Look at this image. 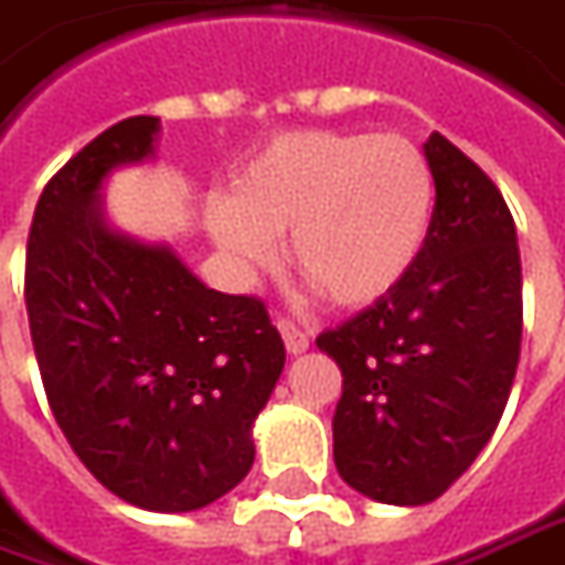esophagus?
<instances>
[{"mask_svg":"<svg viewBox=\"0 0 565 565\" xmlns=\"http://www.w3.org/2000/svg\"><path fill=\"white\" fill-rule=\"evenodd\" d=\"M278 331H281L284 347H287V353H290V356H300V353L309 350V334L300 331V328H297L290 319H278Z\"/></svg>","mask_w":565,"mask_h":565,"instance_id":"obj_1","label":"esophagus"}]
</instances>
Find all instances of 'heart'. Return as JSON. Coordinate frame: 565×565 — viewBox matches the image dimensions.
Listing matches in <instances>:
<instances>
[{
  "label": "heart",
  "instance_id": "obj_1",
  "mask_svg": "<svg viewBox=\"0 0 565 565\" xmlns=\"http://www.w3.org/2000/svg\"><path fill=\"white\" fill-rule=\"evenodd\" d=\"M438 186L422 149L399 134L290 130L246 162L231 203L212 209L215 244L241 265L290 259L334 306L365 309L416 268Z\"/></svg>",
  "mask_w": 565,
  "mask_h": 565
}]
</instances>
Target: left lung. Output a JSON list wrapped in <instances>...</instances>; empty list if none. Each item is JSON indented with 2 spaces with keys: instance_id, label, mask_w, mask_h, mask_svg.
Listing matches in <instances>:
<instances>
[{
  "instance_id": "left-lung-1",
  "label": "left lung",
  "mask_w": 565,
  "mask_h": 565,
  "mask_svg": "<svg viewBox=\"0 0 565 565\" xmlns=\"http://www.w3.org/2000/svg\"><path fill=\"white\" fill-rule=\"evenodd\" d=\"M425 156L438 203L394 294L316 343L341 365L334 462L360 494L438 500L491 440L519 365L522 263L503 193L438 130Z\"/></svg>"
}]
</instances>
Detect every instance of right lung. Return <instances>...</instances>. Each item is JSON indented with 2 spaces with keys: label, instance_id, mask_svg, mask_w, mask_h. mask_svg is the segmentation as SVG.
<instances>
[{
  "label": "right lung",
  "instance_id": "obj_1",
  "mask_svg": "<svg viewBox=\"0 0 565 565\" xmlns=\"http://www.w3.org/2000/svg\"><path fill=\"white\" fill-rule=\"evenodd\" d=\"M159 118L89 140L33 212L30 338L52 416L99 484L152 513H190L253 466V422L284 369L256 297L205 287L171 246L106 224L103 181L152 156Z\"/></svg>",
  "mask_w": 565,
  "mask_h": 565
}]
</instances>
